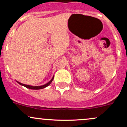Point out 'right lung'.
Returning <instances> with one entry per match:
<instances>
[{"label": "right lung", "instance_id": "1", "mask_svg": "<svg viewBox=\"0 0 127 127\" xmlns=\"http://www.w3.org/2000/svg\"><path fill=\"white\" fill-rule=\"evenodd\" d=\"M53 78H54V76L52 77V79H51L50 80L49 82H48V83H47L46 84H45V85H40V86H32V85H26V84H21V83L19 82L16 81L19 84H20V85H23V86L25 87L28 88H29V89H32V90H40V89H42V88H44L45 87H48V85H50V84L52 83V82L53 81Z\"/></svg>", "mask_w": 127, "mask_h": 127}]
</instances>
